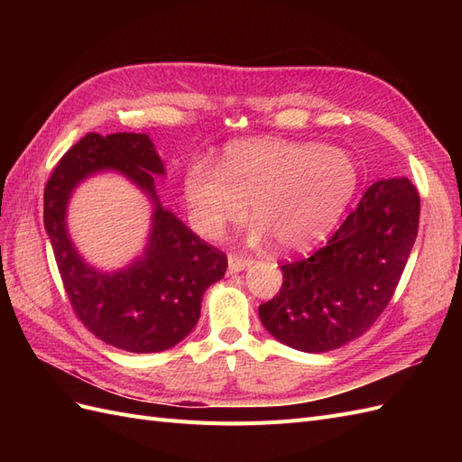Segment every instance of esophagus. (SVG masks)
Instances as JSON below:
<instances>
[{
	"instance_id": "1",
	"label": "esophagus",
	"mask_w": 462,
	"mask_h": 462,
	"mask_svg": "<svg viewBox=\"0 0 462 462\" xmlns=\"http://www.w3.org/2000/svg\"><path fill=\"white\" fill-rule=\"evenodd\" d=\"M250 263H253V258L246 254H229V272L231 273L248 268Z\"/></svg>"
}]
</instances>
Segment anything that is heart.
Wrapping results in <instances>:
<instances>
[{
  "instance_id": "1",
  "label": "heart",
  "mask_w": 462,
  "mask_h": 462,
  "mask_svg": "<svg viewBox=\"0 0 462 462\" xmlns=\"http://www.w3.org/2000/svg\"><path fill=\"white\" fill-rule=\"evenodd\" d=\"M358 187V167L346 152L297 141H241L227 146L217 170L194 163L183 192L204 236L256 221V241L272 235L283 250L319 243L339 221Z\"/></svg>"
}]
</instances>
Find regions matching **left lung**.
Masks as SVG:
<instances>
[{
    "label": "left lung",
    "mask_w": 462,
    "mask_h": 462,
    "mask_svg": "<svg viewBox=\"0 0 462 462\" xmlns=\"http://www.w3.org/2000/svg\"><path fill=\"white\" fill-rule=\"evenodd\" d=\"M418 219L420 197L409 179L377 180L324 246L282 263V289L258 309L263 328L304 353L358 339L393 297Z\"/></svg>",
    "instance_id": "8db88e82"
}]
</instances>
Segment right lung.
<instances>
[{
  "label": "right lung",
  "instance_id": "1",
  "mask_svg": "<svg viewBox=\"0 0 462 462\" xmlns=\"http://www.w3.org/2000/svg\"><path fill=\"white\" fill-rule=\"evenodd\" d=\"M116 169L157 206L147 253L127 271L100 274L81 262L64 227L66 200L79 180ZM162 160L148 134L88 133L55 165L44 189V227L73 312L104 343L129 353L167 351L197 326L204 291L227 270V256L163 209L153 175Z\"/></svg>",
  "mask_w": 462,
  "mask_h": 462
}]
</instances>
